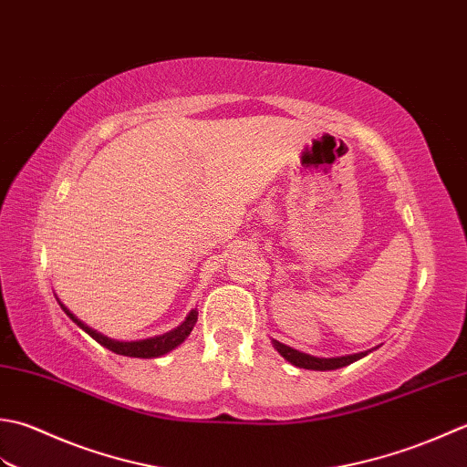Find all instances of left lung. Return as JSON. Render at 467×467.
Returning <instances> with one entry per match:
<instances>
[{"label":"left lung","instance_id":"left-lung-1","mask_svg":"<svg viewBox=\"0 0 467 467\" xmlns=\"http://www.w3.org/2000/svg\"><path fill=\"white\" fill-rule=\"evenodd\" d=\"M272 345L274 348L278 350V353L292 363L294 367H300V368H308V370H335L340 367H347L350 363H355V360L367 357L370 350H365V353H357V355H345V357H332V358H325V357H314L308 353H302V350L292 348L288 345H284V342H278L272 338Z\"/></svg>","mask_w":467,"mask_h":467}]
</instances>
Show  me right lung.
Segmentation results:
<instances>
[{
	"label": "right lung",
	"mask_w": 467,
	"mask_h": 467,
	"mask_svg": "<svg viewBox=\"0 0 467 467\" xmlns=\"http://www.w3.org/2000/svg\"><path fill=\"white\" fill-rule=\"evenodd\" d=\"M58 304H60V308L66 312V317H70L72 322H76V325L87 332V335H90L94 340L100 342L104 348H109V350H112V353L122 355V357H135V358H157V357H163V355L171 353V350L177 348L181 342L192 335V330L197 322V308H195L187 314V318L181 322L177 328L165 332V335L142 338V340H117V338L102 335V332L94 330L88 325H84V322L76 317V314H72L68 308H66L60 300H58Z\"/></svg>",
	"instance_id": "1"
}]
</instances>
